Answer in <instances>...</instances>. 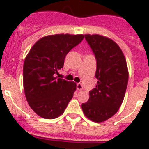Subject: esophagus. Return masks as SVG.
<instances>
[{
	"label": "esophagus",
	"mask_w": 149,
	"mask_h": 149,
	"mask_svg": "<svg viewBox=\"0 0 149 149\" xmlns=\"http://www.w3.org/2000/svg\"><path fill=\"white\" fill-rule=\"evenodd\" d=\"M76 88H77L78 91H82L83 90L82 84H81V83H78V84H76Z\"/></svg>",
	"instance_id": "1"
}]
</instances>
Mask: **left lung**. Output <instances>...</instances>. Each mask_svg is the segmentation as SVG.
<instances>
[{
  "instance_id": "obj_1",
  "label": "left lung",
  "mask_w": 149,
  "mask_h": 149,
  "mask_svg": "<svg viewBox=\"0 0 149 149\" xmlns=\"http://www.w3.org/2000/svg\"><path fill=\"white\" fill-rule=\"evenodd\" d=\"M84 38L95 54L98 81L81 108L90 120L102 123L121 106L128 84V66L122 49L111 38L98 34H85Z\"/></svg>"
}]
</instances>
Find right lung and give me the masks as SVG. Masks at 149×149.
<instances>
[{
	"label": "right lung",
	"mask_w": 149,
	"mask_h": 149,
	"mask_svg": "<svg viewBox=\"0 0 149 149\" xmlns=\"http://www.w3.org/2000/svg\"><path fill=\"white\" fill-rule=\"evenodd\" d=\"M84 35L56 34L35 43L25 58L23 82L26 101L36 114L53 120L65 112L76 90L74 81L56 76L64 66L68 52Z\"/></svg>",
	"instance_id": "1"
}]
</instances>
